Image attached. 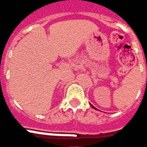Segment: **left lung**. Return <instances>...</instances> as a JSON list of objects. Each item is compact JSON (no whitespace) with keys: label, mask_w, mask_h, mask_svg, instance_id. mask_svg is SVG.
<instances>
[{"label":"left lung","mask_w":147,"mask_h":147,"mask_svg":"<svg viewBox=\"0 0 147 147\" xmlns=\"http://www.w3.org/2000/svg\"><path fill=\"white\" fill-rule=\"evenodd\" d=\"M91 105V106H92V107H93V108H94V109H95V110H97V109H96V108H95V107H94V106H93V105Z\"/></svg>","instance_id":"obj_1"}]
</instances>
